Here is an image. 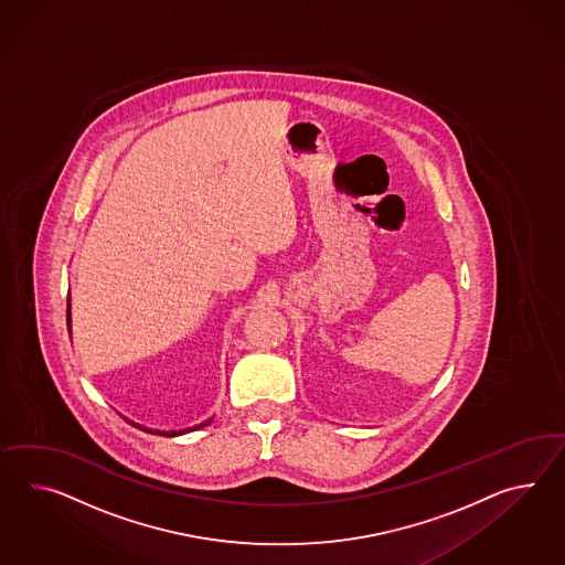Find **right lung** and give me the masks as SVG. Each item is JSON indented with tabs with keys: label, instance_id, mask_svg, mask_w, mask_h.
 <instances>
[{
	"label": "right lung",
	"instance_id": "1",
	"mask_svg": "<svg viewBox=\"0 0 565 565\" xmlns=\"http://www.w3.org/2000/svg\"><path fill=\"white\" fill-rule=\"evenodd\" d=\"M67 329H70L71 334V296H67ZM212 423V418H207L204 423H200V425H195V427L190 428H181V430H152L154 435H161V437H178V435H183V433H190V430H198V428L207 427ZM135 425V423H132ZM137 428H142L140 425H135ZM142 430H147V433H151V428H142Z\"/></svg>",
	"mask_w": 565,
	"mask_h": 565
}]
</instances>
